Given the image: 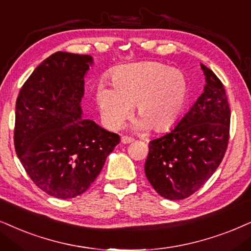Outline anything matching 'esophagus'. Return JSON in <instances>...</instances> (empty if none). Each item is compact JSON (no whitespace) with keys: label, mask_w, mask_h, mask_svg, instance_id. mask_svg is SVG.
Listing matches in <instances>:
<instances>
[{"label":"esophagus","mask_w":251,"mask_h":251,"mask_svg":"<svg viewBox=\"0 0 251 251\" xmlns=\"http://www.w3.org/2000/svg\"><path fill=\"white\" fill-rule=\"evenodd\" d=\"M133 141H134V139L129 138V136H122V144H131Z\"/></svg>","instance_id":"obj_1"}]
</instances>
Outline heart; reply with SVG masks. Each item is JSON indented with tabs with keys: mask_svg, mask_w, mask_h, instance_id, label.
<instances>
[{
	"mask_svg": "<svg viewBox=\"0 0 251 251\" xmlns=\"http://www.w3.org/2000/svg\"><path fill=\"white\" fill-rule=\"evenodd\" d=\"M111 81L113 88L100 82L96 89L100 117L109 128L119 127L135 105L139 118L133 122V128L167 131L176 125L188 102L185 74L161 62L122 66L112 73Z\"/></svg>",
	"mask_w": 251,
	"mask_h": 251,
	"instance_id": "1",
	"label": "heart"
}]
</instances>
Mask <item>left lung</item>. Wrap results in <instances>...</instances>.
<instances>
[{"label": "left lung", "instance_id": "8db88e82", "mask_svg": "<svg viewBox=\"0 0 251 251\" xmlns=\"http://www.w3.org/2000/svg\"><path fill=\"white\" fill-rule=\"evenodd\" d=\"M204 93L169 133L149 142L145 174L158 195L180 201L217 170L229 140L230 109L223 82L201 63Z\"/></svg>", "mask_w": 251, "mask_h": 251}]
</instances>
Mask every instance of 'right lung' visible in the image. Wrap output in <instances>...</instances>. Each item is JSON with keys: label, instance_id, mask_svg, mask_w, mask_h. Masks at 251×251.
Returning <instances> with one entry per match:
<instances>
[{"label": "right lung", "instance_id": "right-lung-1", "mask_svg": "<svg viewBox=\"0 0 251 251\" xmlns=\"http://www.w3.org/2000/svg\"><path fill=\"white\" fill-rule=\"evenodd\" d=\"M93 56L55 52L34 69L16 100L17 156L38 188L69 199L87 191L120 138L82 118Z\"/></svg>", "mask_w": 251, "mask_h": 251}]
</instances>
